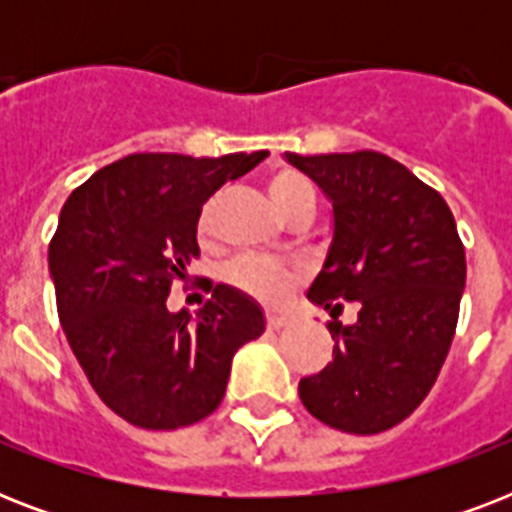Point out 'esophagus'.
Masks as SVG:
<instances>
[{
	"label": "esophagus",
	"instance_id": "34e87169",
	"mask_svg": "<svg viewBox=\"0 0 512 512\" xmlns=\"http://www.w3.org/2000/svg\"><path fill=\"white\" fill-rule=\"evenodd\" d=\"M265 321H268V329H276V332L284 327H289V319L287 316H281V313H268V316H265Z\"/></svg>",
	"mask_w": 512,
	"mask_h": 512
}]
</instances>
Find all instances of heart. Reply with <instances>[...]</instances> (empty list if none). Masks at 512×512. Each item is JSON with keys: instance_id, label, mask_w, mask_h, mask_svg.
<instances>
[{"instance_id": "1", "label": "heart", "mask_w": 512, "mask_h": 512, "mask_svg": "<svg viewBox=\"0 0 512 512\" xmlns=\"http://www.w3.org/2000/svg\"><path fill=\"white\" fill-rule=\"evenodd\" d=\"M268 196L284 217L297 209H308V212L316 209V185L311 177L292 167H281L268 177ZM207 231L209 215L204 209L199 217V236ZM225 281L260 303L276 305L303 281V268L287 260H273V257L241 255L225 268Z\"/></svg>"}]
</instances>
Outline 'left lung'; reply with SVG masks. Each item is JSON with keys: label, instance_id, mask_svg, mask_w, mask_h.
I'll use <instances>...</instances> for the list:
<instances>
[{"label": "left lung", "instance_id": "obj_1", "mask_svg": "<svg viewBox=\"0 0 512 512\" xmlns=\"http://www.w3.org/2000/svg\"><path fill=\"white\" fill-rule=\"evenodd\" d=\"M287 162L327 193L335 236L308 300L332 316V361L300 380V401L329 428L372 436L406 420L433 388L465 289V247L449 204L380 151ZM356 325L336 321L341 300Z\"/></svg>", "mask_w": 512, "mask_h": 512}]
</instances>
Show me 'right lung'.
<instances>
[{"label": "right lung", "instance_id": "obj_1", "mask_svg": "<svg viewBox=\"0 0 512 512\" xmlns=\"http://www.w3.org/2000/svg\"><path fill=\"white\" fill-rule=\"evenodd\" d=\"M268 151L132 154L76 188L50 241L60 327L100 401L132 425L175 430L215 412L233 353L263 335L255 300L217 284L196 319L167 311L199 257L201 204Z\"/></svg>", "mask_w": 512, "mask_h": 512}]
</instances>
